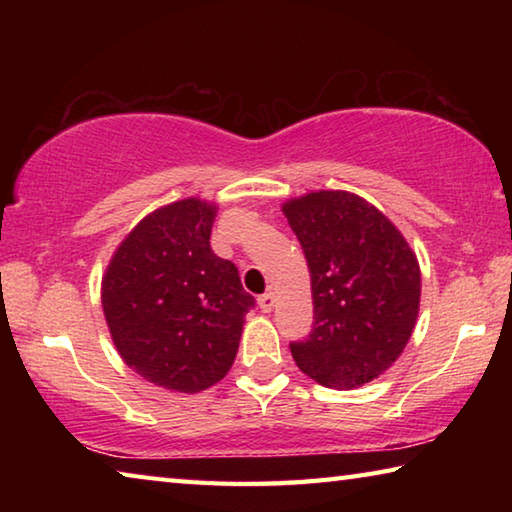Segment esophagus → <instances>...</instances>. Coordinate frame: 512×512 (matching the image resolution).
<instances>
[{
  "label": "esophagus",
  "mask_w": 512,
  "mask_h": 512,
  "mask_svg": "<svg viewBox=\"0 0 512 512\" xmlns=\"http://www.w3.org/2000/svg\"><path fill=\"white\" fill-rule=\"evenodd\" d=\"M257 305H259V309L264 311V314H268V311L275 307V296H273L271 291H266V293H262V296L257 298Z\"/></svg>",
  "instance_id": "obj_1"
}]
</instances>
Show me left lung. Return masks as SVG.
Returning <instances> with one entry per match:
<instances>
[{
    "instance_id": "obj_1",
    "label": "left lung",
    "mask_w": 512,
    "mask_h": 512,
    "mask_svg": "<svg viewBox=\"0 0 512 512\" xmlns=\"http://www.w3.org/2000/svg\"><path fill=\"white\" fill-rule=\"evenodd\" d=\"M305 250L314 327L289 348L298 368L327 388L379 377L409 343L420 307V266L400 230L348 192L284 203Z\"/></svg>"
}]
</instances>
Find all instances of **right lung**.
Here are the masks:
<instances>
[{
  "instance_id": "right-lung-1",
  "label": "right lung",
  "mask_w": 512,
  "mask_h": 512,
  "mask_svg": "<svg viewBox=\"0 0 512 512\" xmlns=\"http://www.w3.org/2000/svg\"><path fill=\"white\" fill-rule=\"evenodd\" d=\"M214 205L171 203L137 223L103 277L112 341L137 375L178 393L225 377L255 298L210 246Z\"/></svg>"
}]
</instances>
